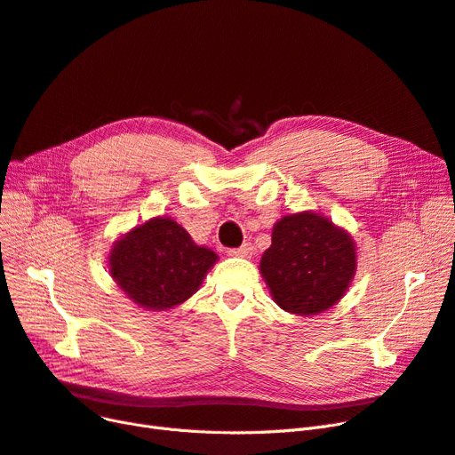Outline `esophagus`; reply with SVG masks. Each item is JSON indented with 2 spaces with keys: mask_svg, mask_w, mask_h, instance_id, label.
Listing matches in <instances>:
<instances>
[{
  "mask_svg": "<svg viewBox=\"0 0 455 455\" xmlns=\"http://www.w3.org/2000/svg\"><path fill=\"white\" fill-rule=\"evenodd\" d=\"M253 251H255V247L247 242V243H243V245H242V247H238V249H230V251H228V255H230V257L251 259V257H253Z\"/></svg>",
  "mask_w": 455,
  "mask_h": 455,
  "instance_id": "esophagus-1",
  "label": "esophagus"
}]
</instances>
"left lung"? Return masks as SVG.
Masks as SVG:
<instances>
[{
	"instance_id": "1",
	"label": "left lung",
	"mask_w": 455,
	"mask_h": 455,
	"mask_svg": "<svg viewBox=\"0 0 455 455\" xmlns=\"http://www.w3.org/2000/svg\"><path fill=\"white\" fill-rule=\"evenodd\" d=\"M358 253L350 232L316 212L283 215L259 270L275 304L309 316L331 309L356 275Z\"/></svg>"
}]
</instances>
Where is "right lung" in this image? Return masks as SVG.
Instances as JSON below:
<instances>
[{
  "label": "right lung",
  "instance_id": "1",
  "mask_svg": "<svg viewBox=\"0 0 455 455\" xmlns=\"http://www.w3.org/2000/svg\"><path fill=\"white\" fill-rule=\"evenodd\" d=\"M219 260L193 242L172 217H151L112 243L108 274L124 294L146 311H168L188 301Z\"/></svg>",
  "mask_w": 455,
  "mask_h": 455
}]
</instances>
